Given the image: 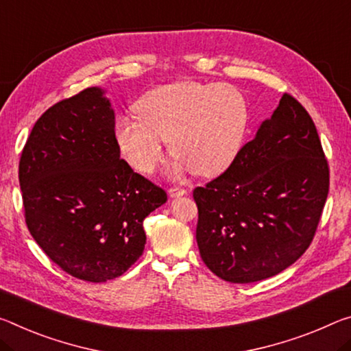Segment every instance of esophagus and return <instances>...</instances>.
Segmentation results:
<instances>
[{"instance_id":"esophagus-1","label":"esophagus","mask_w":351,"mask_h":351,"mask_svg":"<svg viewBox=\"0 0 351 351\" xmlns=\"http://www.w3.org/2000/svg\"><path fill=\"white\" fill-rule=\"evenodd\" d=\"M187 193V191L184 187H171L170 191H169V195L171 197V198H178V197H182V195H186Z\"/></svg>"}]
</instances>
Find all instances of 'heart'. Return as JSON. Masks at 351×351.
Returning <instances> with one entry per match:
<instances>
[{"label": "heart", "instance_id": "obj_1", "mask_svg": "<svg viewBox=\"0 0 351 351\" xmlns=\"http://www.w3.org/2000/svg\"><path fill=\"white\" fill-rule=\"evenodd\" d=\"M137 120L117 121L115 136L132 169L149 175L164 160V143L178 167L198 176L226 170L241 152L248 110L230 84L176 82L145 93L134 104Z\"/></svg>", "mask_w": 351, "mask_h": 351}]
</instances>
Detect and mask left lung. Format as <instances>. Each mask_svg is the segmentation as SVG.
Returning <instances> with one entry per match:
<instances>
[{"label":"left lung","instance_id":"obj_1","mask_svg":"<svg viewBox=\"0 0 351 351\" xmlns=\"http://www.w3.org/2000/svg\"><path fill=\"white\" fill-rule=\"evenodd\" d=\"M328 189L314 121L285 93L225 173L193 191L203 263L239 285L278 275L313 242Z\"/></svg>","mask_w":351,"mask_h":351}]
</instances>
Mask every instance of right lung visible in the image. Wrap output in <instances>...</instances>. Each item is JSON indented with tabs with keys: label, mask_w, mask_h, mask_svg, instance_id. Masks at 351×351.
Here are the masks:
<instances>
[{
	"label": "right lung",
	"mask_w": 351,
	"mask_h": 351,
	"mask_svg": "<svg viewBox=\"0 0 351 351\" xmlns=\"http://www.w3.org/2000/svg\"><path fill=\"white\" fill-rule=\"evenodd\" d=\"M19 180L38 247L90 282L119 278L141 258L143 220L167 202L165 191L120 159L115 114L99 87L56 103L36 121Z\"/></svg>",
	"instance_id": "right-lung-1"
}]
</instances>
